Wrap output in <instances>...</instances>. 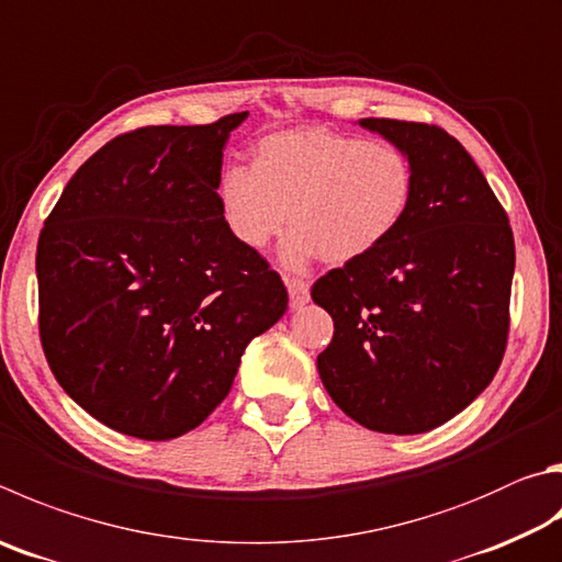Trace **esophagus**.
I'll return each instance as SVG.
<instances>
[{"instance_id": "obj_1", "label": "esophagus", "mask_w": 562, "mask_h": 562, "mask_svg": "<svg viewBox=\"0 0 562 562\" xmlns=\"http://www.w3.org/2000/svg\"><path fill=\"white\" fill-rule=\"evenodd\" d=\"M288 292H290V307L300 310L310 302V284L300 278L288 280Z\"/></svg>"}]
</instances>
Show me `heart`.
Instances as JSON below:
<instances>
[{
  "label": "heart",
  "mask_w": 562,
  "mask_h": 562,
  "mask_svg": "<svg viewBox=\"0 0 562 562\" xmlns=\"http://www.w3.org/2000/svg\"><path fill=\"white\" fill-rule=\"evenodd\" d=\"M413 199L415 167L401 147L324 127L262 137L250 167L218 181L223 223L240 246L268 248L292 221L280 252L290 270L363 260L395 236Z\"/></svg>",
  "instance_id": "1"
}]
</instances>
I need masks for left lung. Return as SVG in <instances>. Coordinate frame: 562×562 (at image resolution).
Masks as SVG:
<instances>
[{
    "label": "left lung",
    "mask_w": 562,
    "mask_h": 562,
    "mask_svg": "<svg viewBox=\"0 0 562 562\" xmlns=\"http://www.w3.org/2000/svg\"><path fill=\"white\" fill-rule=\"evenodd\" d=\"M361 125L411 157L415 199L383 248L314 282L312 300L334 319L316 369L351 420L417 435L462 413L502 366L514 233L474 159L442 127Z\"/></svg>",
    "instance_id": "obj_1"
}]
</instances>
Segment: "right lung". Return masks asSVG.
<instances>
[{"label": "right lung", "instance_id": "add662e5", "mask_svg": "<svg viewBox=\"0 0 562 562\" xmlns=\"http://www.w3.org/2000/svg\"><path fill=\"white\" fill-rule=\"evenodd\" d=\"M248 112L125 132L80 167L38 236V334L60 387L103 425L175 440L228 395L288 290L218 209Z\"/></svg>", "mask_w": 562, "mask_h": 562}]
</instances>
